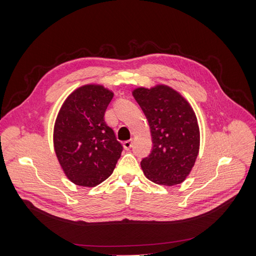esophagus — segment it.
<instances>
[{
    "mask_svg": "<svg viewBox=\"0 0 256 256\" xmlns=\"http://www.w3.org/2000/svg\"><path fill=\"white\" fill-rule=\"evenodd\" d=\"M132 146V140H128V141L124 142V147L126 150H130Z\"/></svg>",
    "mask_w": 256,
    "mask_h": 256,
    "instance_id": "1",
    "label": "esophagus"
}]
</instances>
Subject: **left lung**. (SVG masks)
<instances>
[{
	"label": "left lung",
	"instance_id": "8db88e82",
	"mask_svg": "<svg viewBox=\"0 0 256 256\" xmlns=\"http://www.w3.org/2000/svg\"><path fill=\"white\" fill-rule=\"evenodd\" d=\"M132 96L148 120L154 143L152 154L141 160L144 176L160 186L182 184L199 154L200 132L193 108L164 84L138 87Z\"/></svg>",
	"mask_w": 256,
	"mask_h": 256
}]
</instances>
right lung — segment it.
<instances>
[{"mask_svg":"<svg viewBox=\"0 0 256 256\" xmlns=\"http://www.w3.org/2000/svg\"><path fill=\"white\" fill-rule=\"evenodd\" d=\"M114 96L100 84L76 88L66 98L54 126V150L66 178L80 186H96L114 171L122 146L106 124Z\"/></svg>","mask_w":256,"mask_h":256,"instance_id":"add662e5","label":"right lung"}]
</instances>
